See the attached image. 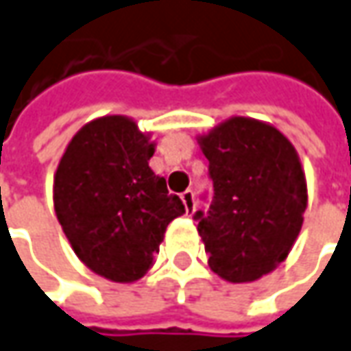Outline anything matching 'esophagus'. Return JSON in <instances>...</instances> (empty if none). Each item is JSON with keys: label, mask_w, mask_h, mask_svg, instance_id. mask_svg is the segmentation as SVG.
Listing matches in <instances>:
<instances>
[{"label": "esophagus", "mask_w": 351, "mask_h": 351, "mask_svg": "<svg viewBox=\"0 0 351 351\" xmlns=\"http://www.w3.org/2000/svg\"><path fill=\"white\" fill-rule=\"evenodd\" d=\"M181 201L185 204V213H195V193H193V189H187V191L181 193Z\"/></svg>", "instance_id": "34e87169"}]
</instances>
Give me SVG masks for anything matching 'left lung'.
Here are the masks:
<instances>
[{
  "label": "left lung",
  "instance_id": "left-lung-1",
  "mask_svg": "<svg viewBox=\"0 0 351 351\" xmlns=\"http://www.w3.org/2000/svg\"><path fill=\"white\" fill-rule=\"evenodd\" d=\"M214 195L197 210L210 269L228 282H253L278 267L300 236L307 185L295 148L278 129L232 117L199 138Z\"/></svg>",
  "mask_w": 351,
  "mask_h": 351
}]
</instances>
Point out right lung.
Listing matches in <instances>:
<instances>
[{"mask_svg": "<svg viewBox=\"0 0 351 351\" xmlns=\"http://www.w3.org/2000/svg\"><path fill=\"white\" fill-rule=\"evenodd\" d=\"M154 143L123 115L98 117L71 138L53 180V206L77 257L112 282L154 265L164 232L185 213L148 168Z\"/></svg>", "mask_w": 351, "mask_h": 351, "instance_id": "1", "label": "right lung"}]
</instances>
